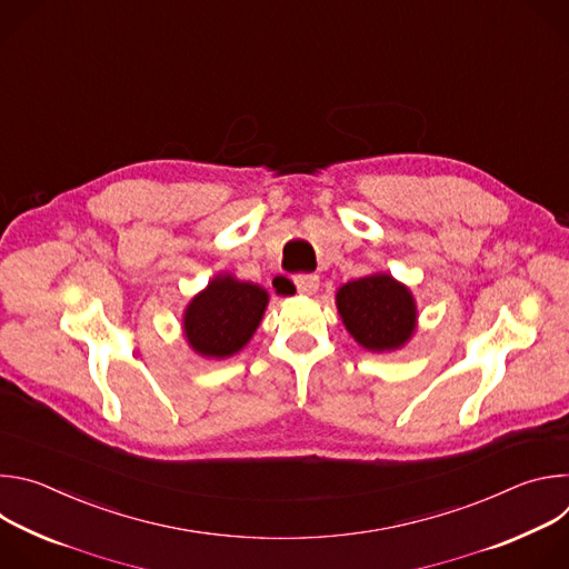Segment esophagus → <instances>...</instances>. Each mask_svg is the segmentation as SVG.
<instances>
[{
	"mask_svg": "<svg viewBox=\"0 0 569 569\" xmlns=\"http://www.w3.org/2000/svg\"><path fill=\"white\" fill-rule=\"evenodd\" d=\"M292 281H295V286L301 295H312L319 286V277L312 274V272H299V274L292 277Z\"/></svg>",
	"mask_w": 569,
	"mask_h": 569,
	"instance_id": "34e87169",
	"label": "esophagus"
}]
</instances>
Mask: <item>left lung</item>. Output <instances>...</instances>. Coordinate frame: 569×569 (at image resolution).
<instances>
[{
	"instance_id": "left-lung-1",
	"label": "left lung",
	"mask_w": 569,
	"mask_h": 569,
	"mask_svg": "<svg viewBox=\"0 0 569 569\" xmlns=\"http://www.w3.org/2000/svg\"><path fill=\"white\" fill-rule=\"evenodd\" d=\"M338 310L347 331L369 351L402 347L417 321L410 290L389 274H371L342 286L338 290Z\"/></svg>"
}]
</instances>
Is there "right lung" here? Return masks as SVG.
Instances as JSON below:
<instances>
[{"label":"right lung","instance_id":"right-lung-1","mask_svg":"<svg viewBox=\"0 0 569 569\" xmlns=\"http://www.w3.org/2000/svg\"><path fill=\"white\" fill-rule=\"evenodd\" d=\"M266 306L268 292L263 288L218 277L187 308V340L200 356H233L254 336Z\"/></svg>","mask_w":569,"mask_h":569}]
</instances>
